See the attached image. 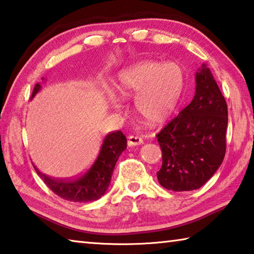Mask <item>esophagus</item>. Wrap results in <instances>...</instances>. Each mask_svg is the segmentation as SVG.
<instances>
[{
	"mask_svg": "<svg viewBox=\"0 0 254 254\" xmlns=\"http://www.w3.org/2000/svg\"><path fill=\"white\" fill-rule=\"evenodd\" d=\"M143 143L142 137L136 135H130L127 137V145L128 147H134V145H140Z\"/></svg>",
	"mask_w": 254,
	"mask_h": 254,
	"instance_id": "esophagus-1",
	"label": "esophagus"
}]
</instances>
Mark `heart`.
Segmentation results:
<instances>
[{"instance_id":"obj_1","label":"heart","mask_w":254,"mask_h":254,"mask_svg":"<svg viewBox=\"0 0 254 254\" xmlns=\"http://www.w3.org/2000/svg\"><path fill=\"white\" fill-rule=\"evenodd\" d=\"M186 80V70L179 63L143 60L120 71L114 89L123 100L136 95L137 114L145 122L158 124L166 121L177 109ZM107 100L112 106L119 107V101L113 95H109Z\"/></svg>"}]
</instances>
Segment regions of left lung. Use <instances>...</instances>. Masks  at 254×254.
Returning a JSON list of instances; mask_svg holds the SVG:
<instances>
[{
  "mask_svg": "<svg viewBox=\"0 0 254 254\" xmlns=\"http://www.w3.org/2000/svg\"><path fill=\"white\" fill-rule=\"evenodd\" d=\"M227 105L209 68L196 72L195 96L158 133L162 187L173 191L200 188L222 165L226 150Z\"/></svg>",
  "mask_w": 254,
  "mask_h": 254,
  "instance_id": "8db88e82",
  "label": "left lung"
}]
</instances>
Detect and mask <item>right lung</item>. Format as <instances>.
<instances>
[{
    "mask_svg": "<svg viewBox=\"0 0 254 254\" xmlns=\"http://www.w3.org/2000/svg\"><path fill=\"white\" fill-rule=\"evenodd\" d=\"M44 79V78H42ZM41 89L39 84H36L32 92L33 98ZM127 149V137L121 131L112 132L103 140L100 153L89 169L76 178L71 179H54L33 165L37 174L44 183L56 195L62 198L76 203H87L100 199L105 194L110 186L112 174L115 163L124 150Z\"/></svg>",
    "mask_w": 254,
    "mask_h": 254,
    "instance_id": "1",
    "label": "right lung"
}]
</instances>
